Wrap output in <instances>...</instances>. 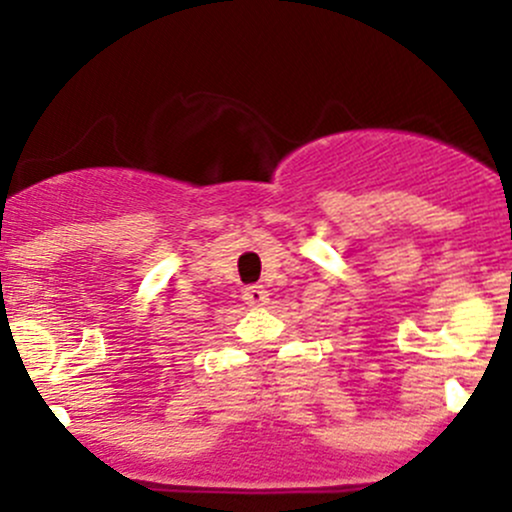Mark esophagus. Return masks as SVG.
I'll return each mask as SVG.
<instances>
[{"label": "esophagus", "instance_id": "34e87169", "mask_svg": "<svg viewBox=\"0 0 512 512\" xmlns=\"http://www.w3.org/2000/svg\"><path fill=\"white\" fill-rule=\"evenodd\" d=\"M243 301L250 305V308H262V305H267L269 301V293L262 289V286H248V289L243 291Z\"/></svg>", "mask_w": 512, "mask_h": 512}]
</instances>
